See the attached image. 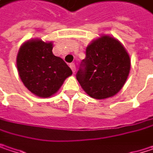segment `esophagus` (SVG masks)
<instances>
[{"label":"esophagus","mask_w":153,"mask_h":153,"mask_svg":"<svg viewBox=\"0 0 153 153\" xmlns=\"http://www.w3.org/2000/svg\"><path fill=\"white\" fill-rule=\"evenodd\" d=\"M70 68L72 69V71H73V73H75V71H76V67H75V65L74 64V63H72V64H70Z\"/></svg>","instance_id":"1"}]
</instances>
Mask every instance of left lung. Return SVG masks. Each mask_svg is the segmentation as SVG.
Wrapping results in <instances>:
<instances>
[{
	"mask_svg": "<svg viewBox=\"0 0 153 153\" xmlns=\"http://www.w3.org/2000/svg\"><path fill=\"white\" fill-rule=\"evenodd\" d=\"M130 71V57L115 38L103 35L87 47L86 57L76 74L83 90L96 99L116 95Z\"/></svg>",
	"mask_w": 153,
	"mask_h": 153,
	"instance_id": "8db88e82",
	"label": "left lung"
}]
</instances>
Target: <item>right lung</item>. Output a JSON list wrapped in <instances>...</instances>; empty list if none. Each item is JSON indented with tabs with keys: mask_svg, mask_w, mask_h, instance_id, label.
Here are the masks:
<instances>
[{
	"mask_svg": "<svg viewBox=\"0 0 153 153\" xmlns=\"http://www.w3.org/2000/svg\"><path fill=\"white\" fill-rule=\"evenodd\" d=\"M52 42L29 40L20 47L16 56L19 77L29 91L40 97H49L58 91L73 72L53 52Z\"/></svg>",
	"mask_w": 153,
	"mask_h": 153,
	"instance_id": "obj_1",
	"label": "right lung"
}]
</instances>
